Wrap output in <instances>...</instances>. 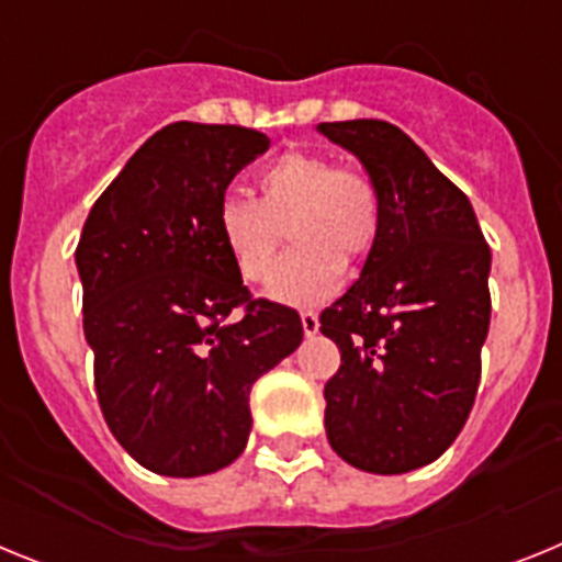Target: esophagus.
I'll list each match as a JSON object with an SVG mask.
<instances>
[{
	"instance_id": "34e87169",
	"label": "esophagus",
	"mask_w": 562,
	"mask_h": 562,
	"mask_svg": "<svg viewBox=\"0 0 562 562\" xmlns=\"http://www.w3.org/2000/svg\"><path fill=\"white\" fill-rule=\"evenodd\" d=\"M301 326H304L306 337H315L321 329V321H317L315 312H301Z\"/></svg>"
}]
</instances>
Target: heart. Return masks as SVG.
Here are the masks:
<instances>
[{
  "mask_svg": "<svg viewBox=\"0 0 562 562\" xmlns=\"http://www.w3.org/2000/svg\"><path fill=\"white\" fill-rule=\"evenodd\" d=\"M258 202L225 196L216 231L245 281H265L288 231L296 247L267 284V297L315 306L342 284V261L374 250L382 200L369 173L335 168L324 154L286 151L258 173Z\"/></svg>",
  "mask_w": 562,
  "mask_h": 562,
  "instance_id": "heart-1",
  "label": "heart"
}]
</instances>
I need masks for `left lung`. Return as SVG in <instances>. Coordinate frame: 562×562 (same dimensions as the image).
I'll list each match as a JSON object with an SVG mask.
<instances>
[{
	"mask_svg": "<svg viewBox=\"0 0 562 562\" xmlns=\"http://www.w3.org/2000/svg\"><path fill=\"white\" fill-rule=\"evenodd\" d=\"M382 200L360 278L321 315L340 349L326 382V439L342 461L400 475L439 459L464 428L490 331V247L464 193L402 128L317 123Z\"/></svg>",
	"mask_w": 562,
	"mask_h": 562,
	"instance_id": "left-lung-1",
	"label": "left lung"
}]
</instances>
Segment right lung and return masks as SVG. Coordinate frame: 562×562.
I'll use <instances>...</instances> for the list:
<instances>
[{"label":"right lung","instance_id":"obj_1","mask_svg":"<svg viewBox=\"0 0 562 562\" xmlns=\"http://www.w3.org/2000/svg\"><path fill=\"white\" fill-rule=\"evenodd\" d=\"M270 137L171 123L151 134L83 222L76 267L103 419L157 475L233 464L252 428V382L304 340L295 310L250 301L216 211ZM246 306L238 322L226 317Z\"/></svg>","mask_w":562,"mask_h":562}]
</instances>
